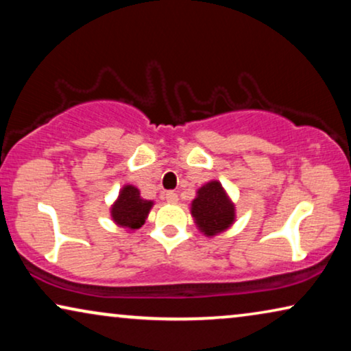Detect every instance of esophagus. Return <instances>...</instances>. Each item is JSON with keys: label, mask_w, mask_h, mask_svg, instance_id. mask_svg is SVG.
I'll return each instance as SVG.
<instances>
[{"label": "esophagus", "mask_w": 351, "mask_h": 351, "mask_svg": "<svg viewBox=\"0 0 351 351\" xmlns=\"http://www.w3.org/2000/svg\"><path fill=\"white\" fill-rule=\"evenodd\" d=\"M165 199L167 203H177V199H179V196H177L176 191H166L165 193Z\"/></svg>", "instance_id": "obj_1"}]
</instances>
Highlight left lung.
Segmentation results:
<instances>
[{
    "instance_id": "8db88e82",
    "label": "left lung",
    "mask_w": 351,
    "mask_h": 351,
    "mask_svg": "<svg viewBox=\"0 0 351 351\" xmlns=\"http://www.w3.org/2000/svg\"><path fill=\"white\" fill-rule=\"evenodd\" d=\"M191 215L196 227L206 237H215L225 232L237 217L233 201L217 180L208 182L196 191V198L191 201Z\"/></svg>"
}]
</instances>
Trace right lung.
<instances>
[{"label":"right lung","mask_w":351,"mask_h":351,"mask_svg":"<svg viewBox=\"0 0 351 351\" xmlns=\"http://www.w3.org/2000/svg\"><path fill=\"white\" fill-rule=\"evenodd\" d=\"M153 206V201L143 199L141 191L134 185H124L119 191L118 199L114 201L110 214H112L113 222L118 227L128 230H137L145 223Z\"/></svg>","instance_id":"add662e5"}]
</instances>
